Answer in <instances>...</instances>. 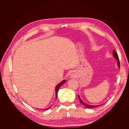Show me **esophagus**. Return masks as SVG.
Segmentation results:
<instances>
[{
	"label": "esophagus",
	"instance_id": "34e87169",
	"mask_svg": "<svg viewBox=\"0 0 129 129\" xmlns=\"http://www.w3.org/2000/svg\"><path fill=\"white\" fill-rule=\"evenodd\" d=\"M71 75H72V76H73V75H74V73H72Z\"/></svg>",
	"mask_w": 129,
	"mask_h": 129
}]
</instances>
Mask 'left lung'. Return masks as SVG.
<instances>
[{"label": "left lung", "mask_w": 129, "mask_h": 129, "mask_svg": "<svg viewBox=\"0 0 129 129\" xmlns=\"http://www.w3.org/2000/svg\"><path fill=\"white\" fill-rule=\"evenodd\" d=\"M113 56H114V57L117 60V63H118L117 65H118V68H120V63H119V57H118V56L117 53H116V52H115L114 50H113ZM78 99H79V100H80V101L81 103L84 106H85L86 108H95V107H97V106H100V105H89L86 104L84 103V102H83L82 100L80 99L79 95H78Z\"/></svg>", "instance_id": "8db88e82"}]
</instances>
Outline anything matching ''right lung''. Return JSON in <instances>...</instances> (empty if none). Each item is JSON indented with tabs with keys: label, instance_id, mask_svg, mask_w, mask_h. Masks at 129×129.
<instances>
[{
	"label": "right lung",
	"instance_id": "obj_1",
	"mask_svg": "<svg viewBox=\"0 0 129 129\" xmlns=\"http://www.w3.org/2000/svg\"><path fill=\"white\" fill-rule=\"evenodd\" d=\"M66 82V80H63L62 81H61V82L60 84H58L56 86V98L57 99V93H58V89H59V88H60V86L62 85H63L64 84V83ZM51 106L50 107H49V108H47V109H44L45 110H46V109H49L50 108H51Z\"/></svg>",
	"mask_w": 129,
	"mask_h": 129
}]
</instances>
